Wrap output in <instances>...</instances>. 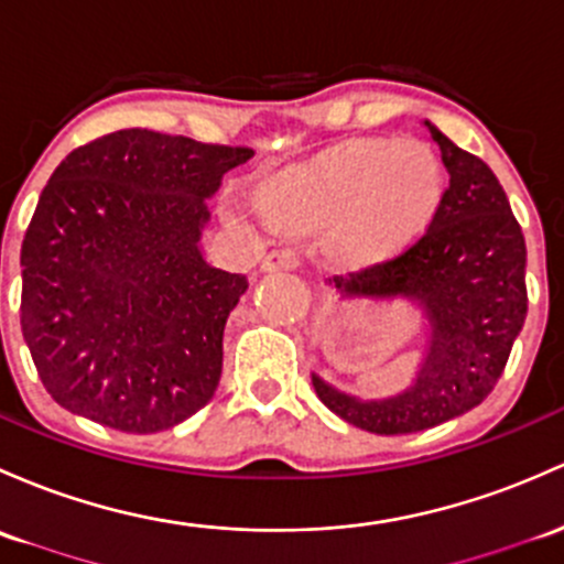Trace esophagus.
Listing matches in <instances>:
<instances>
[{
    "label": "esophagus",
    "instance_id": "1",
    "mask_svg": "<svg viewBox=\"0 0 564 564\" xmlns=\"http://www.w3.org/2000/svg\"><path fill=\"white\" fill-rule=\"evenodd\" d=\"M301 265L299 252L290 250V247H282V250H271L269 256L263 258V271H293Z\"/></svg>",
    "mask_w": 564,
    "mask_h": 564
}]
</instances>
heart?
Returning <instances> with one entry per match:
<instances>
[{"label": "heart", "instance_id": "b5f03b06", "mask_svg": "<svg viewBox=\"0 0 564 564\" xmlns=\"http://www.w3.org/2000/svg\"><path fill=\"white\" fill-rule=\"evenodd\" d=\"M441 193L444 169L427 144L360 139L280 174L260 217L301 234L328 228L338 263L371 265L427 226Z\"/></svg>", "mask_w": 564, "mask_h": 564}]
</instances>
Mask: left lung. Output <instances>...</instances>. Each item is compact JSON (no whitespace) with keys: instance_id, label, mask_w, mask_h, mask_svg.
<instances>
[{"instance_id":"8db88e82","label":"left lung","mask_w":564,"mask_h":564,"mask_svg":"<svg viewBox=\"0 0 564 564\" xmlns=\"http://www.w3.org/2000/svg\"><path fill=\"white\" fill-rule=\"evenodd\" d=\"M427 129L449 187L425 234L395 258L328 280L344 295H409L425 306L430 336L414 384L387 401H360L312 377L333 414L377 435L416 433L476 409L502 377L527 317V247L506 191L478 155Z\"/></svg>"}]
</instances>
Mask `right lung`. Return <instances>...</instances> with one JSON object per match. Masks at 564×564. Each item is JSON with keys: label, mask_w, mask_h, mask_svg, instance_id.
<instances>
[{"label": "right lung", "mask_w": 564, "mask_h": 564, "mask_svg": "<svg viewBox=\"0 0 564 564\" xmlns=\"http://www.w3.org/2000/svg\"><path fill=\"white\" fill-rule=\"evenodd\" d=\"M250 153L126 129L58 163L21 245V330L58 405L142 435L212 401L247 280L209 265L198 236Z\"/></svg>", "instance_id": "1"}]
</instances>
